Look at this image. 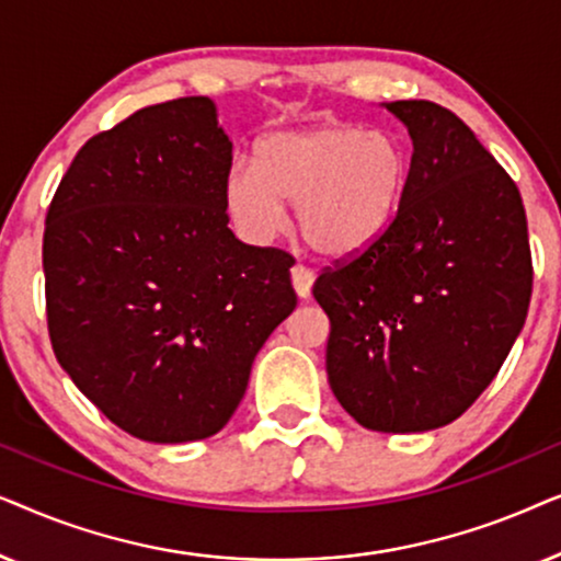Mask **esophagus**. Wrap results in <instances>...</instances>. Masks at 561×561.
<instances>
[{
    "label": "esophagus",
    "mask_w": 561,
    "mask_h": 561,
    "mask_svg": "<svg viewBox=\"0 0 561 561\" xmlns=\"http://www.w3.org/2000/svg\"><path fill=\"white\" fill-rule=\"evenodd\" d=\"M290 278H294V288H296V294L301 296V298H309V294H311V286H313V278H317V275H313V271L309 265H304V263H296L294 265V271H290Z\"/></svg>",
    "instance_id": "esophagus-1"
}]
</instances>
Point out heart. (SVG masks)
<instances>
[{
	"instance_id": "1",
	"label": "heart",
	"mask_w": 561,
	"mask_h": 561,
	"mask_svg": "<svg viewBox=\"0 0 561 561\" xmlns=\"http://www.w3.org/2000/svg\"><path fill=\"white\" fill-rule=\"evenodd\" d=\"M405 179L409 158L393 135L327 122L267 135L255 163H234L227 209L250 240H273L286 227L283 202L296 204L309 248L347 257L386 232Z\"/></svg>"
}]
</instances>
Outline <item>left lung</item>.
Returning a JSON list of instances; mask_svg holds the SVG:
<instances>
[{"mask_svg": "<svg viewBox=\"0 0 561 561\" xmlns=\"http://www.w3.org/2000/svg\"><path fill=\"white\" fill-rule=\"evenodd\" d=\"M413 140L409 179L378 240L313 283L329 317L336 401L373 432L462 416L526 321L534 265L518 186L455 112L386 104Z\"/></svg>", "mask_w": 561, "mask_h": 561, "instance_id": "obj_1", "label": "left lung"}]
</instances>
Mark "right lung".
Returning a JSON list of instances; mask_svg holds the SVG:
<instances>
[{"label":"right lung","instance_id":"obj_1","mask_svg":"<svg viewBox=\"0 0 561 561\" xmlns=\"http://www.w3.org/2000/svg\"><path fill=\"white\" fill-rule=\"evenodd\" d=\"M232 142L209 96L145 106L87 140L43 234L58 363L122 432L217 434L252 359L296 309L294 255L229 229Z\"/></svg>","mask_w":561,"mask_h":561}]
</instances>
